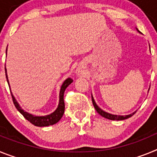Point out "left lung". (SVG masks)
<instances>
[{"instance_id":"left-lung-1","label":"left lung","mask_w":157,"mask_h":157,"mask_svg":"<svg viewBox=\"0 0 157 157\" xmlns=\"http://www.w3.org/2000/svg\"><path fill=\"white\" fill-rule=\"evenodd\" d=\"M136 30H138V32H139V33H141V32L139 31V30H138V29L136 28ZM149 48H150V46H149ZM91 96H92V101H93V105H94V108H95L96 111L99 113L100 115H101V116H103V117L106 118V119H109V120H127V119H128V118L131 117V116H133V115H134V113H135L137 111H135L134 112H133V113H131V114L130 115H127V116H120V115H113V114H111V113H109V112H105L104 110H102V109L100 108L99 106H98L97 104H96L95 101H94V97H93V95L91 94Z\"/></svg>"}]
</instances>
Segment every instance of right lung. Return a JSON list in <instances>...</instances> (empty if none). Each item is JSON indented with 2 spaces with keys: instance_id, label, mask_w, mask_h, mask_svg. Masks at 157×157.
<instances>
[{
  "instance_id": "1",
  "label": "right lung",
  "mask_w": 157,
  "mask_h": 157,
  "mask_svg": "<svg viewBox=\"0 0 157 157\" xmlns=\"http://www.w3.org/2000/svg\"><path fill=\"white\" fill-rule=\"evenodd\" d=\"M6 55H7V49H6ZM5 75H6V78L7 82L8 83V86H9V89L10 88V85H9V82H8V75H7V70L6 67H5ZM73 82V80L71 78H67L66 80L63 82L61 87H60V90H59V104H58V106L56 108V109L53 112L50 113V114L46 115V116H35V115L30 114L29 112H26V111L23 110L21 108V106L19 105V104L18 103L16 99L15 98L14 95L12 94V91H11V94H12V100H13V103L16 106V108L17 109V110L19 111L26 120H28L29 122L34 124L36 127H48V126L53 125V124H56V123L59 122V120H60L63 116V113H64V101H63V94H64V91L66 90V88L70 85L71 83Z\"/></svg>"
}]
</instances>
